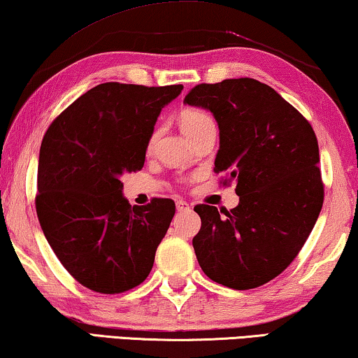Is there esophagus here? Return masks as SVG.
I'll return each mask as SVG.
<instances>
[{
	"instance_id": "1",
	"label": "esophagus",
	"mask_w": 358,
	"mask_h": 358,
	"mask_svg": "<svg viewBox=\"0 0 358 358\" xmlns=\"http://www.w3.org/2000/svg\"><path fill=\"white\" fill-rule=\"evenodd\" d=\"M177 212H186V210H189V204L188 202H185V201H177Z\"/></svg>"
}]
</instances>
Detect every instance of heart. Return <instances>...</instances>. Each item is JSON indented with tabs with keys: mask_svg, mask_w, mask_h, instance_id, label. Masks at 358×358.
Instances as JSON below:
<instances>
[{
	"mask_svg": "<svg viewBox=\"0 0 358 358\" xmlns=\"http://www.w3.org/2000/svg\"><path fill=\"white\" fill-rule=\"evenodd\" d=\"M212 127H215V122H213L212 117L207 114L206 110L185 109L180 114V128L188 140L189 138H193L194 135H197V133H201L202 130H206V128H212ZM151 143H152V138L151 141H149V145H151Z\"/></svg>",
	"mask_w": 358,
	"mask_h": 358,
	"instance_id": "obj_1",
	"label": "heart"
}]
</instances>
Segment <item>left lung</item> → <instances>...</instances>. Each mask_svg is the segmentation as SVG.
Masks as SVG:
<instances>
[{"label": "left lung", "instance_id": "8db88e82", "mask_svg": "<svg viewBox=\"0 0 358 358\" xmlns=\"http://www.w3.org/2000/svg\"><path fill=\"white\" fill-rule=\"evenodd\" d=\"M185 103L210 110L220 130L215 172L236 183L231 210L199 204L193 248L212 281L252 289L296 259L323 206L318 141L312 125L268 85L254 78L201 83Z\"/></svg>", "mask_w": 358, "mask_h": 358}]
</instances>
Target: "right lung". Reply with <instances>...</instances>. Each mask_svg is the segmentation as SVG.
I'll return each instance as SVG.
<instances>
[{
	"label": "right lung",
	"mask_w": 358,
	"mask_h": 358,
	"mask_svg": "<svg viewBox=\"0 0 358 358\" xmlns=\"http://www.w3.org/2000/svg\"><path fill=\"white\" fill-rule=\"evenodd\" d=\"M181 90L101 83L43 136L36 215L64 268L88 289L119 294L141 285L152 268L175 202L131 207L120 177L143 169L157 117Z\"/></svg>",
	"instance_id": "right-lung-1"
}]
</instances>
